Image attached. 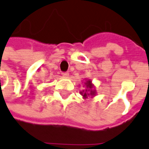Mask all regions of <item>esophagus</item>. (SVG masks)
<instances>
[{"label": "esophagus", "mask_w": 149, "mask_h": 149, "mask_svg": "<svg viewBox=\"0 0 149 149\" xmlns=\"http://www.w3.org/2000/svg\"><path fill=\"white\" fill-rule=\"evenodd\" d=\"M62 75H63V77H68L69 76V72H64L62 73Z\"/></svg>", "instance_id": "esophagus-1"}]
</instances>
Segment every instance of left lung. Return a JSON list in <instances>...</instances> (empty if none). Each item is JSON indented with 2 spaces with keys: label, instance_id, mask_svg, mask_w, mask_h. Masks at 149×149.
<instances>
[{
  "label": "left lung",
  "instance_id": "left-lung-1",
  "mask_svg": "<svg viewBox=\"0 0 149 149\" xmlns=\"http://www.w3.org/2000/svg\"><path fill=\"white\" fill-rule=\"evenodd\" d=\"M85 84L86 85L87 90H86L85 91H83L82 92H81V95H83L84 98H87L89 95H95V91L92 90L93 89V85H92L91 81H87Z\"/></svg>",
  "mask_w": 149,
  "mask_h": 149
}]
</instances>
